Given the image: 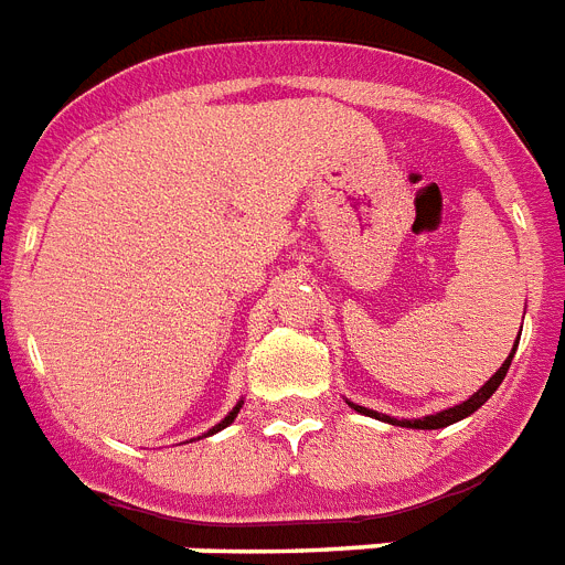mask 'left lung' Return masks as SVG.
Wrapping results in <instances>:
<instances>
[{
  "mask_svg": "<svg viewBox=\"0 0 565 565\" xmlns=\"http://www.w3.org/2000/svg\"><path fill=\"white\" fill-rule=\"evenodd\" d=\"M516 341H520V339H516ZM516 341H514V350H516ZM514 350H511L509 359H505V362H502L500 371H497L494 376L488 379L486 385H482L480 391L473 393L471 399L459 402V405L448 407V411H439V414H434V416H422V419H393V416H387V414H376V411H367V407L353 405V402H348V405L353 407V411H359V414H364V416H376V419L391 422V425H402V428H419V430L448 428V425H454V422H459V419H466V416H471L473 411H477V407H482V405H486L488 399H491V396H494V391H497V387H500V382H502V379H505V373H509V364H511V359H514Z\"/></svg>",
  "mask_w": 565,
  "mask_h": 565,
  "instance_id": "obj_1",
  "label": "left lung"
}]
</instances>
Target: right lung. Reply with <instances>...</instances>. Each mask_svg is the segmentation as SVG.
<instances>
[{
  "label": "right lung",
  "instance_id": "1",
  "mask_svg": "<svg viewBox=\"0 0 565 565\" xmlns=\"http://www.w3.org/2000/svg\"><path fill=\"white\" fill-rule=\"evenodd\" d=\"M241 405H244V402H238V405L232 407V411H230V416H224V419L217 422V425H215V428H212V430H210V434H217V430H224V428H226V425H232V422H235V416H238Z\"/></svg>",
  "mask_w": 565,
  "mask_h": 565
}]
</instances>
